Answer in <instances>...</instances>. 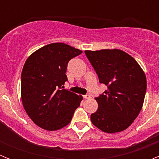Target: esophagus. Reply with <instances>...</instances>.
Wrapping results in <instances>:
<instances>
[{"mask_svg":"<svg viewBox=\"0 0 159 159\" xmlns=\"http://www.w3.org/2000/svg\"><path fill=\"white\" fill-rule=\"evenodd\" d=\"M84 99H91V95H84Z\"/></svg>","mask_w":159,"mask_h":159,"instance_id":"1","label":"esophagus"}]
</instances>
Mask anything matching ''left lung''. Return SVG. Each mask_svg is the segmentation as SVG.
<instances>
[{"mask_svg": "<svg viewBox=\"0 0 159 159\" xmlns=\"http://www.w3.org/2000/svg\"><path fill=\"white\" fill-rule=\"evenodd\" d=\"M100 84L107 87L96 97L98 109L91 115L95 127L107 133L130 127L143 107L147 78L139 64L119 49L85 51Z\"/></svg>", "mask_w": 159, "mask_h": 159, "instance_id": "1", "label": "left lung"}]
</instances>
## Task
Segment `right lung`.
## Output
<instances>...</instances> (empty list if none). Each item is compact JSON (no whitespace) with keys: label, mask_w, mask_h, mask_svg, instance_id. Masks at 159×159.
I'll return each mask as SVG.
<instances>
[{"label":"right lung","mask_w":159,"mask_h":159,"mask_svg":"<svg viewBox=\"0 0 159 159\" xmlns=\"http://www.w3.org/2000/svg\"><path fill=\"white\" fill-rule=\"evenodd\" d=\"M82 53L64 43L40 48L25 61L21 73V100L38 127L57 130L71 122L83 97L63 89L67 64Z\"/></svg>","instance_id":"add662e5"}]
</instances>
